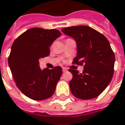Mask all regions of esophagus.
Listing matches in <instances>:
<instances>
[{
    "instance_id": "1",
    "label": "esophagus",
    "mask_w": 125,
    "mask_h": 125,
    "mask_svg": "<svg viewBox=\"0 0 125 125\" xmlns=\"http://www.w3.org/2000/svg\"><path fill=\"white\" fill-rule=\"evenodd\" d=\"M62 71L63 72H66V71H67V69L66 68H62Z\"/></svg>"
}]
</instances>
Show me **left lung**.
Masks as SVG:
<instances>
[{
  "mask_svg": "<svg viewBox=\"0 0 125 125\" xmlns=\"http://www.w3.org/2000/svg\"><path fill=\"white\" fill-rule=\"evenodd\" d=\"M63 34L74 39L77 56L73 63L84 64L83 73L69 69L73 74L69 87L77 98L89 100L101 94L113 76L115 54L110 42L99 32L88 26H73L62 29Z\"/></svg>",
  "mask_w": 125,
  "mask_h": 125,
  "instance_id": "1",
  "label": "left lung"
}]
</instances>
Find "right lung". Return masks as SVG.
<instances>
[{"mask_svg": "<svg viewBox=\"0 0 125 125\" xmlns=\"http://www.w3.org/2000/svg\"><path fill=\"white\" fill-rule=\"evenodd\" d=\"M58 30L31 28L14 41L8 64L16 85L27 97L43 100L52 97L62 74V69H41L39 59L49 55V47L61 36Z\"/></svg>", "mask_w": 125, "mask_h": 125, "instance_id": "obj_1", "label": "right lung"}]
</instances>
